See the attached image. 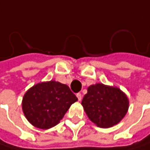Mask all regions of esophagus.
Returning a JSON list of instances; mask_svg holds the SVG:
<instances>
[{"mask_svg":"<svg viewBox=\"0 0 150 150\" xmlns=\"http://www.w3.org/2000/svg\"><path fill=\"white\" fill-rule=\"evenodd\" d=\"M76 96H77V98H78V101H79V102H81V99H82L81 94V93H77V94H76Z\"/></svg>","mask_w":150,"mask_h":150,"instance_id":"obj_1","label":"esophagus"}]
</instances>
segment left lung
I'll return each mask as SVG.
<instances>
[{
    "label": "left lung",
    "mask_w": 150,
    "mask_h": 150,
    "mask_svg": "<svg viewBox=\"0 0 150 150\" xmlns=\"http://www.w3.org/2000/svg\"><path fill=\"white\" fill-rule=\"evenodd\" d=\"M81 105L90 121L100 128H109L125 116L129 100L118 88L97 83L88 88Z\"/></svg>",
    "instance_id": "1"
}]
</instances>
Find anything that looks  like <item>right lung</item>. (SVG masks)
<instances>
[{"instance_id":"add662e5","label":"right lung","mask_w":150,"mask_h":150,"mask_svg":"<svg viewBox=\"0 0 150 150\" xmlns=\"http://www.w3.org/2000/svg\"><path fill=\"white\" fill-rule=\"evenodd\" d=\"M77 100L69 86L50 81L38 83L26 92L22 110L32 125L47 129L58 124Z\"/></svg>"}]
</instances>
